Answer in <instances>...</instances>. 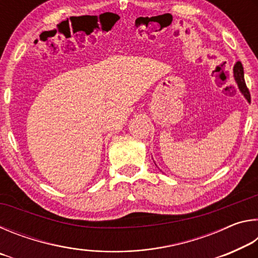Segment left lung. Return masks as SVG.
<instances>
[{"mask_svg": "<svg viewBox=\"0 0 258 258\" xmlns=\"http://www.w3.org/2000/svg\"><path fill=\"white\" fill-rule=\"evenodd\" d=\"M233 74H234L235 82H237L240 91H241V92L243 93V95L246 97L248 101L250 102V93H249V90H248V87L246 85V82H244L243 67H242V64H241V62H240V61H238V62L235 63V66L233 68Z\"/></svg>", "mask_w": 258, "mask_h": 258, "instance_id": "1", "label": "left lung"}]
</instances>
